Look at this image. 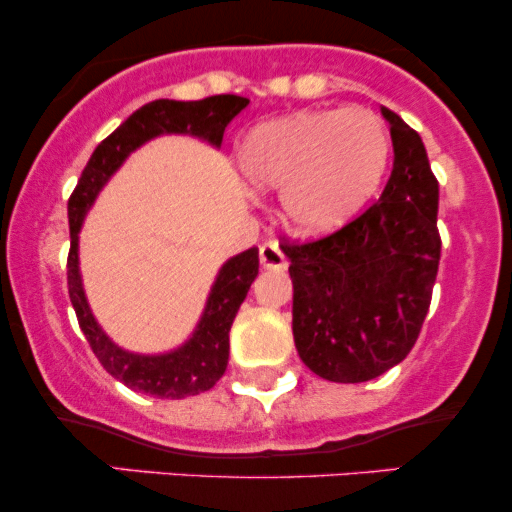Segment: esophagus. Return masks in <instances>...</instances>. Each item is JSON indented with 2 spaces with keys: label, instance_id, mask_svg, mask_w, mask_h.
<instances>
[{
  "label": "esophagus",
  "instance_id": "obj_1",
  "mask_svg": "<svg viewBox=\"0 0 512 512\" xmlns=\"http://www.w3.org/2000/svg\"><path fill=\"white\" fill-rule=\"evenodd\" d=\"M260 262L264 269H286V255L276 240H269L260 248Z\"/></svg>",
  "mask_w": 512,
  "mask_h": 512
}]
</instances>
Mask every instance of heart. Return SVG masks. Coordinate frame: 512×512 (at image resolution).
Instances as JSON below:
<instances>
[{
	"label": "heart",
	"mask_w": 512,
	"mask_h": 512,
	"mask_svg": "<svg viewBox=\"0 0 512 512\" xmlns=\"http://www.w3.org/2000/svg\"><path fill=\"white\" fill-rule=\"evenodd\" d=\"M390 158V134L368 108L308 110L257 125L238 149L255 190H284L286 219L305 236L330 233L366 204Z\"/></svg>",
	"instance_id": "obj_1"
}]
</instances>
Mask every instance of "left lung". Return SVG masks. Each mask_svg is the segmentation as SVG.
I'll return each mask as SVG.
<instances>
[{"mask_svg": "<svg viewBox=\"0 0 512 512\" xmlns=\"http://www.w3.org/2000/svg\"><path fill=\"white\" fill-rule=\"evenodd\" d=\"M383 117L395 163L378 202L330 236L284 245L293 342L332 383H366L407 358L438 274V180L419 134L392 110Z\"/></svg>", "mask_w": 512, "mask_h": 512, "instance_id": "obj_1", "label": "left lung"}]
</instances>
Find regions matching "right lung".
<instances>
[{
  "label": "right lung",
  "mask_w": 512,
  "mask_h": 512,
  "mask_svg": "<svg viewBox=\"0 0 512 512\" xmlns=\"http://www.w3.org/2000/svg\"><path fill=\"white\" fill-rule=\"evenodd\" d=\"M250 101L233 93L209 96L202 101H151L142 105L96 146L88 158L84 173L76 182L69 197V257H67V284L69 298L76 310L81 332L91 344L93 354L113 378L132 390L161 399H182L207 392L219 383L228 366V332L240 303L248 296L250 284L260 272V250L250 248L231 257L221 267L207 298L202 320L195 334L175 351L158 356L132 354L120 349L113 339L101 330V325L88 308L84 286L79 274V231L86 211L96 202L110 175L125 163L134 149L158 137V134H192L211 146H221L228 122L236 117Z\"/></svg>",
  "instance_id": "1"
}]
</instances>
